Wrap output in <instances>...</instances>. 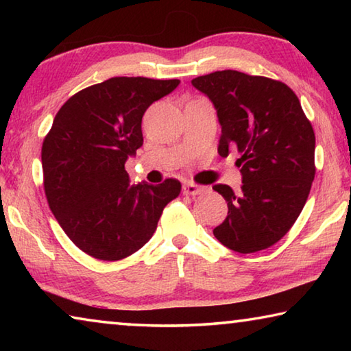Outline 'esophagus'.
I'll use <instances>...</instances> for the list:
<instances>
[{
  "label": "esophagus",
  "mask_w": 351,
  "mask_h": 351,
  "mask_svg": "<svg viewBox=\"0 0 351 351\" xmlns=\"http://www.w3.org/2000/svg\"><path fill=\"white\" fill-rule=\"evenodd\" d=\"M206 190H207V187L198 186V184H193V182H184L182 184V193L184 195H201V193H204Z\"/></svg>",
  "instance_id": "1"
}]
</instances>
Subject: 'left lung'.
<instances>
[{
    "label": "left lung",
    "mask_w": 351,
    "mask_h": 351,
    "mask_svg": "<svg viewBox=\"0 0 351 351\" xmlns=\"http://www.w3.org/2000/svg\"><path fill=\"white\" fill-rule=\"evenodd\" d=\"M192 85L217 110L219 156L237 148L241 192L215 184L228 217L213 229L226 247L251 254L274 245L295 223L316 173V138L299 99L282 82L226 69Z\"/></svg>",
    "instance_id": "left-lung-1"
}]
</instances>
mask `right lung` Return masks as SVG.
Instances as JSON below:
<instances>
[{
	"instance_id": "add662e5",
	"label": "right lung",
	"mask_w": 351,
	"mask_h": 351,
	"mask_svg": "<svg viewBox=\"0 0 351 351\" xmlns=\"http://www.w3.org/2000/svg\"><path fill=\"white\" fill-rule=\"evenodd\" d=\"M180 80L112 77L66 100L43 141L47 203L74 245L114 261L152 239L164 207L181 192L178 180L130 184L128 158L144 144L142 116Z\"/></svg>"
}]
</instances>
